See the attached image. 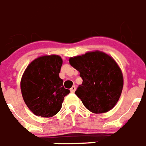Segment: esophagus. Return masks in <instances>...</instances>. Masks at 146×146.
I'll return each mask as SVG.
<instances>
[{"mask_svg":"<svg viewBox=\"0 0 146 146\" xmlns=\"http://www.w3.org/2000/svg\"><path fill=\"white\" fill-rule=\"evenodd\" d=\"M75 90H76V87H75V86H72V87L71 88L70 91H71V93H75Z\"/></svg>","mask_w":146,"mask_h":146,"instance_id":"esophagus-1","label":"esophagus"}]
</instances>
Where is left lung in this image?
<instances>
[{
  "instance_id": "obj_1",
  "label": "left lung",
  "mask_w": 146,
  "mask_h": 146,
  "mask_svg": "<svg viewBox=\"0 0 146 146\" xmlns=\"http://www.w3.org/2000/svg\"><path fill=\"white\" fill-rule=\"evenodd\" d=\"M69 63L82 79L75 94L85 107L94 113L111 110L123 86V74L116 62L108 55L95 51L71 57Z\"/></svg>"
}]
</instances>
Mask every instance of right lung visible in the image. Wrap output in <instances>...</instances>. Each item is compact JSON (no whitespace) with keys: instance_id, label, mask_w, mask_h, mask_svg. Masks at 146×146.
<instances>
[{"instance_id":"add662e5","label":"right lung","mask_w":146,"mask_h":146,"mask_svg":"<svg viewBox=\"0 0 146 146\" xmlns=\"http://www.w3.org/2000/svg\"><path fill=\"white\" fill-rule=\"evenodd\" d=\"M62 64L59 56H44L33 60L24 71L20 83L22 95L36 115H55L61 109L64 97L70 93L59 77Z\"/></svg>"}]
</instances>
